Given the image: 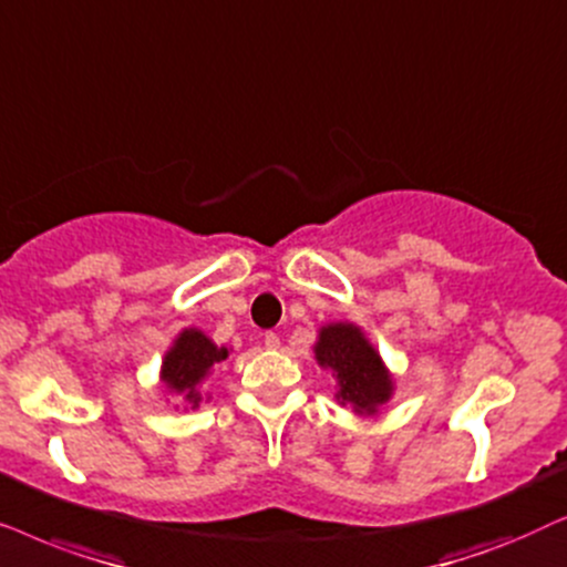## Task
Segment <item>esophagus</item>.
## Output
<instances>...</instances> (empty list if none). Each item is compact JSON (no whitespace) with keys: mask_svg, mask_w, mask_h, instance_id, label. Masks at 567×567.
<instances>
[{"mask_svg":"<svg viewBox=\"0 0 567 567\" xmlns=\"http://www.w3.org/2000/svg\"><path fill=\"white\" fill-rule=\"evenodd\" d=\"M264 347H267V350H279V337L275 331H267V334H264Z\"/></svg>","mask_w":567,"mask_h":567,"instance_id":"obj_1","label":"esophagus"}]
</instances>
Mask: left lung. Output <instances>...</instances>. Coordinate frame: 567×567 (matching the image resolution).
I'll return each instance as SVG.
<instances>
[{
  "mask_svg": "<svg viewBox=\"0 0 567 567\" xmlns=\"http://www.w3.org/2000/svg\"><path fill=\"white\" fill-rule=\"evenodd\" d=\"M316 362L337 379V402L358 414H375L394 396V375L381 354L350 321H334L319 329L313 344Z\"/></svg>",
  "mask_w": 567,
  "mask_h": 567,
  "instance_id": "1",
  "label": "left lung"
}]
</instances>
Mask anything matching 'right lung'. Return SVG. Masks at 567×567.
Here are the masks:
<instances>
[{
	"instance_id": "right-lung-1",
	"label": "right lung",
	"mask_w": 567,
	"mask_h": 567,
	"mask_svg": "<svg viewBox=\"0 0 567 567\" xmlns=\"http://www.w3.org/2000/svg\"><path fill=\"white\" fill-rule=\"evenodd\" d=\"M228 347H217L205 331L188 327L173 339L161 365V383L192 410L202 404V383L213 375L217 362L228 358Z\"/></svg>"
}]
</instances>
